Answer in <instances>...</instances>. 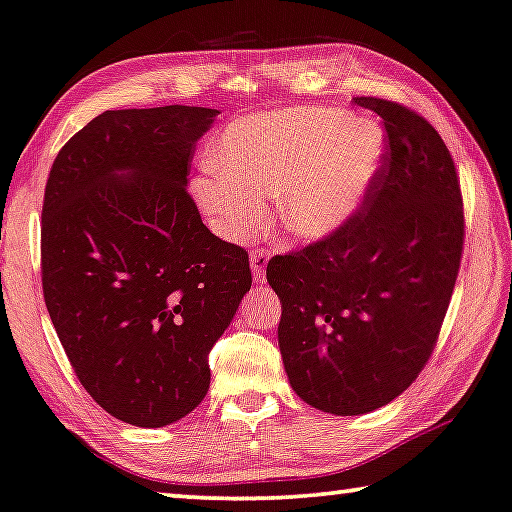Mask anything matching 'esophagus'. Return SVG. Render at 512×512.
Returning <instances> with one entry per match:
<instances>
[{
	"label": "esophagus",
	"instance_id": "34e87169",
	"mask_svg": "<svg viewBox=\"0 0 512 512\" xmlns=\"http://www.w3.org/2000/svg\"><path fill=\"white\" fill-rule=\"evenodd\" d=\"M266 262H269V255L266 253H253L250 255V269H253V280L264 282L266 278Z\"/></svg>",
	"mask_w": 512,
	"mask_h": 512
}]
</instances>
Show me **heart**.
<instances>
[{
  "mask_svg": "<svg viewBox=\"0 0 512 512\" xmlns=\"http://www.w3.org/2000/svg\"><path fill=\"white\" fill-rule=\"evenodd\" d=\"M193 197L220 239L241 243L264 223V197L303 241H322L361 207L384 158V133L338 108H294L236 121L220 137Z\"/></svg>",
  "mask_w": 512,
  "mask_h": 512,
  "instance_id": "1",
  "label": "heart"
}]
</instances>
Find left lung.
Returning <instances> with one entry per match:
<instances>
[{
  "mask_svg": "<svg viewBox=\"0 0 512 512\" xmlns=\"http://www.w3.org/2000/svg\"><path fill=\"white\" fill-rule=\"evenodd\" d=\"M356 105L384 119L388 151L358 209L329 239L273 257L278 345L294 393L358 416L407 391L430 358L460 269V181L444 140L384 98Z\"/></svg>",
  "mask_w": 512,
  "mask_h": 512,
  "instance_id": "1",
  "label": "left lung"
}]
</instances>
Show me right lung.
Here are the masks:
<instances>
[{"label":"right lung","instance_id":"right-lung-1","mask_svg":"<svg viewBox=\"0 0 512 512\" xmlns=\"http://www.w3.org/2000/svg\"><path fill=\"white\" fill-rule=\"evenodd\" d=\"M218 110H108L68 140L43 200V296L85 391L119 421L165 427L211 384L207 354L250 289L248 253L188 195Z\"/></svg>","mask_w":512,"mask_h":512}]
</instances>
